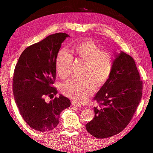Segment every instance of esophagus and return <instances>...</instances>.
<instances>
[{
    "mask_svg": "<svg viewBox=\"0 0 153 153\" xmlns=\"http://www.w3.org/2000/svg\"><path fill=\"white\" fill-rule=\"evenodd\" d=\"M71 104H72L73 106H76V107H81V106H80L79 104H77V103H75V102H72Z\"/></svg>",
    "mask_w": 153,
    "mask_h": 153,
    "instance_id": "obj_1",
    "label": "esophagus"
}]
</instances>
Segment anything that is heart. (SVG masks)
<instances>
[{
    "instance_id": "obj_1",
    "label": "heart",
    "mask_w": 153,
    "mask_h": 153,
    "mask_svg": "<svg viewBox=\"0 0 153 153\" xmlns=\"http://www.w3.org/2000/svg\"><path fill=\"white\" fill-rule=\"evenodd\" d=\"M76 56L86 61L83 76H73L61 88L63 94L76 103L82 105L94 93L97 84H104L108 80L114 65L113 55L101 48L94 41L87 40L74 45ZM73 56L66 49L59 51L55 59V68L61 78H67L71 71Z\"/></svg>"
}]
</instances>
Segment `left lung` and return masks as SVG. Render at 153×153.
Here are the masks:
<instances>
[{
	"instance_id": "8db88e82",
	"label": "left lung",
	"mask_w": 153,
	"mask_h": 153,
	"mask_svg": "<svg viewBox=\"0 0 153 153\" xmlns=\"http://www.w3.org/2000/svg\"><path fill=\"white\" fill-rule=\"evenodd\" d=\"M143 82L133 59L121 52L115 55L112 73L94 97V117L87 123L88 133L98 138L121 132L130 123L142 96Z\"/></svg>"
}]
</instances>
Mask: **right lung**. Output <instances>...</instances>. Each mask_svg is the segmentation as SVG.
Wrapping results in <instances>:
<instances>
[{
	"mask_svg": "<svg viewBox=\"0 0 153 153\" xmlns=\"http://www.w3.org/2000/svg\"><path fill=\"white\" fill-rule=\"evenodd\" d=\"M69 37L59 32L32 45L24 50L14 71L13 91L15 103L24 121L38 131L53 129L59 123L60 114L70 106V100L57 93L55 81V59L61 44Z\"/></svg>",
	"mask_w": 153,
	"mask_h": 153,
	"instance_id": "add662e5",
	"label": "right lung"
}]
</instances>
